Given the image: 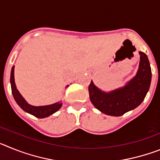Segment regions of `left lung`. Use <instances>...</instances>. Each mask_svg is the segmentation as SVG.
Here are the masks:
<instances>
[{
    "label": "left lung",
    "instance_id": "left-lung-1",
    "mask_svg": "<svg viewBox=\"0 0 160 160\" xmlns=\"http://www.w3.org/2000/svg\"><path fill=\"white\" fill-rule=\"evenodd\" d=\"M140 61L136 75L122 87L109 92L103 91L91 81L88 90L93 105L102 113L111 116H121L140 105L152 82V70L148 56L138 52Z\"/></svg>",
    "mask_w": 160,
    "mask_h": 160
}]
</instances>
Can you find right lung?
<instances>
[{
    "label": "right lung",
    "instance_id": "add662e5",
    "mask_svg": "<svg viewBox=\"0 0 160 160\" xmlns=\"http://www.w3.org/2000/svg\"><path fill=\"white\" fill-rule=\"evenodd\" d=\"M10 84L12 96H13L14 99L18 104V106L25 112L29 113V114H32V115L37 117V118H43L49 117V115L53 114V113L57 112L62 106V102H57L50 104V105L38 106V107L29 104L27 102L25 101V98L22 97V94H20V92L17 89L16 84H15V79H14V66H12V70H11Z\"/></svg>",
    "mask_w": 160,
    "mask_h": 160
}]
</instances>
